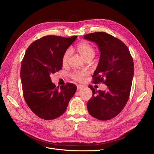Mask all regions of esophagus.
<instances>
[{
    "label": "esophagus",
    "instance_id": "obj_1",
    "mask_svg": "<svg viewBox=\"0 0 154 154\" xmlns=\"http://www.w3.org/2000/svg\"><path fill=\"white\" fill-rule=\"evenodd\" d=\"M82 88V86H81V85H77V90L79 91V90H81Z\"/></svg>",
    "mask_w": 154,
    "mask_h": 154
}]
</instances>
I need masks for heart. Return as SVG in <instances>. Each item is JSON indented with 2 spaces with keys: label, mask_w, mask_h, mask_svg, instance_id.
Wrapping results in <instances>:
<instances>
[{
  "label": "heart",
  "mask_w": 154,
  "mask_h": 154,
  "mask_svg": "<svg viewBox=\"0 0 154 154\" xmlns=\"http://www.w3.org/2000/svg\"><path fill=\"white\" fill-rule=\"evenodd\" d=\"M77 48L79 52L85 59L90 58V57L93 58L95 55V50L94 48L91 45H90V44L87 42H82L79 43L77 45ZM71 54H72L71 49H68L64 52V53L63 55L62 60H61L62 64L63 65L67 64L69 58L71 56ZM85 75H86L85 72L79 71H74L71 75V77L77 81L83 80Z\"/></svg>",
  "instance_id": "1"
}]
</instances>
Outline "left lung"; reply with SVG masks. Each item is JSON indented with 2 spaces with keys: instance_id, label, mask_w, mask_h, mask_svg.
I'll list each match as a JSON object with an SVG mask.
<instances>
[{
  "instance_id": "1",
  "label": "left lung",
  "mask_w": 154,
  "mask_h": 154,
  "mask_svg": "<svg viewBox=\"0 0 154 154\" xmlns=\"http://www.w3.org/2000/svg\"><path fill=\"white\" fill-rule=\"evenodd\" d=\"M84 39L94 42L100 51L93 82L107 86L105 91L88 86L93 96L88 102V110L99 120L111 119L121 112L128 101L134 74L132 57L122 41L105 32L87 34Z\"/></svg>"
}]
</instances>
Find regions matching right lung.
<instances>
[{"label":"right lung","instance_id":"obj_1","mask_svg":"<svg viewBox=\"0 0 154 154\" xmlns=\"http://www.w3.org/2000/svg\"><path fill=\"white\" fill-rule=\"evenodd\" d=\"M77 38L45 36L32 42L26 52L20 72L23 95L31 110L41 119L61 116L77 90L70 83L59 89L50 77L61 69L63 55Z\"/></svg>","mask_w":154,"mask_h":154}]
</instances>
